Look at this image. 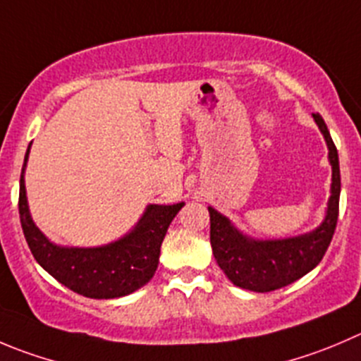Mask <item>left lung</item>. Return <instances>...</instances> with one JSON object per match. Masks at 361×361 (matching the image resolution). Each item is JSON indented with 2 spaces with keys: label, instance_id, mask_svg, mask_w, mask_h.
<instances>
[{
  "label": "left lung",
  "instance_id": "left-lung-1",
  "mask_svg": "<svg viewBox=\"0 0 361 361\" xmlns=\"http://www.w3.org/2000/svg\"><path fill=\"white\" fill-rule=\"evenodd\" d=\"M328 146L331 166L330 199L324 219L316 229L298 236L259 240L241 233L226 215L208 206L209 241L220 269L234 286L255 293H268L293 284L312 271L323 259L338 219L341 197V167L326 123L319 114H312Z\"/></svg>",
  "mask_w": 361,
  "mask_h": 361
}]
</instances>
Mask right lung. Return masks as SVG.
<instances>
[{
  "label": "right lung",
  "mask_w": 361,
  "mask_h": 361,
  "mask_svg": "<svg viewBox=\"0 0 361 361\" xmlns=\"http://www.w3.org/2000/svg\"><path fill=\"white\" fill-rule=\"evenodd\" d=\"M27 157L30 148L20 173L19 215L27 247L38 264L59 284L86 298H121L148 284L159 266L160 247L167 227L185 202L148 204L127 234L107 245L65 247L49 240L31 219L24 185Z\"/></svg>",
  "instance_id": "right-lung-1"
}]
</instances>
